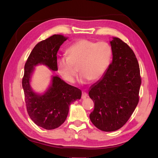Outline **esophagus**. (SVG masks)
Listing matches in <instances>:
<instances>
[{
    "label": "esophagus",
    "instance_id": "esophagus-1",
    "mask_svg": "<svg viewBox=\"0 0 158 158\" xmlns=\"http://www.w3.org/2000/svg\"><path fill=\"white\" fill-rule=\"evenodd\" d=\"M87 97H88V94H87V93L86 92H83L82 96H81V98L84 100L87 98Z\"/></svg>",
    "mask_w": 158,
    "mask_h": 158
}]
</instances>
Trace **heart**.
<instances>
[{"label": "heart", "instance_id": "obj_1", "mask_svg": "<svg viewBox=\"0 0 158 158\" xmlns=\"http://www.w3.org/2000/svg\"><path fill=\"white\" fill-rule=\"evenodd\" d=\"M66 53L67 56L57 60V69L64 79L73 83L78 75L77 69L83 81L94 82L101 79L110 64L113 51L106 41L82 39L70 45Z\"/></svg>", "mask_w": 158, "mask_h": 158}]
</instances>
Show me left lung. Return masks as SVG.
Segmentation results:
<instances>
[{
	"label": "left lung",
	"mask_w": 158,
	"mask_h": 158,
	"mask_svg": "<svg viewBox=\"0 0 158 158\" xmlns=\"http://www.w3.org/2000/svg\"><path fill=\"white\" fill-rule=\"evenodd\" d=\"M110 45L113 62L102 79L89 92L94 102L90 120L105 132L118 130L128 121L139 103L141 84L139 64L133 50L119 38L114 37Z\"/></svg>",
	"instance_id": "left-lung-1"
}]
</instances>
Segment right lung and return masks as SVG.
Here are the masks:
<instances>
[{"instance_id": "1", "label": "right lung", "mask_w": 158, "mask_h": 158, "mask_svg": "<svg viewBox=\"0 0 158 158\" xmlns=\"http://www.w3.org/2000/svg\"><path fill=\"white\" fill-rule=\"evenodd\" d=\"M67 40L61 35H53L38 43L32 49L24 66L22 88L24 92L26 109L31 119L38 126L53 130L65 122L69 106L81 97V90L67 84L60 77L54 76L52 84L43 95H37L30 87V78L33 67L44 64L56 71L57 53L60 45Z\"/></svg>"}]
</instances>
